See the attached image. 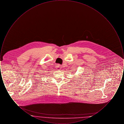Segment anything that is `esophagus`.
Listing matches in <instances>:
<instances>
[{"instance_id": "esophagus-1", "label": "esophagus", "mask_w": 124, "mask_h": 124, "mask_svg": "<svg viewBox=\"0 0 124 124\" xmlns=\"http://www.w3.org/2000/svg\"><path fill=\"white\" fill-rule=\"evenodd\" d=\"M56 67L58 70H60L61 69V66L59 65H57Z\"/></svg>"}]
</instances>
